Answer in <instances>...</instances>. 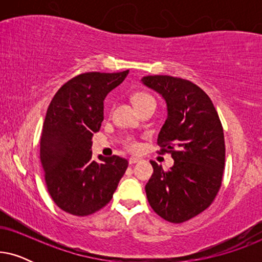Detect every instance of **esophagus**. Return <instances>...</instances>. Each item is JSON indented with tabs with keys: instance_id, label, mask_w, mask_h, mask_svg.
<instances>
[{
	"instance_id": "34e87169",
	"label": "esophagus",
	"mask_w": 262,
	"mask_h": 262,
	"mask_svg": "<svg viewBox=\"0 0 262 262\" xmlns=\"http://www.w3.org/2000/svg\"><path fill=\"white\" fill-rule=\"evenodd\" d=\"M139 161H141V159H138V157H130V159H128V163L130 164H135V163H137V162H139Z\"/></svg>"
}]
</instances>
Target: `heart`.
I'll list each match as a JSON object with an SVG mask.
<instances>
[{"label":"heart","instance_id":"b5f03b06","mask_svg":"<svg viewBox=\"0 0 262 262\" xmlns=\"http://www.w3.org/2000/svg\"><path fill=\"white\" fill-rule=\"evenodd\" d=\"M131 101L137 110H139L141 107L145 106V105H149V103H156L155 99H154L152 96L149 94V93L143 92V91L135 92L134 94L131 95ZM124 146L128 150V151L136 152L141 149L142 145L136 138H127L126 141L124 142Z\"/></svg>","mask_w":262,"mask_h":262}]
</instances>
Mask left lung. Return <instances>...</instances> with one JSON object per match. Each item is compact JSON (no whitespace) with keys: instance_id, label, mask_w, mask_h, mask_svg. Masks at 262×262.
I'll list each match as a JSON object with an SVG mask.
<instances>
[{"instance_id":"1","label":"left lung","mask_w":262,"mask_h":262,"mask_svg":"<svg viewBox=\"0 0 262 262\" xmlns=\"http://www.w3.org/2000/svg\"><path fill=\"white\" fill-rule=\"evenodd\" d=\"M143 83L163 96L168 117L157 144L170 154L168 170L150 161L154 173L145 185L151 209L170 223H184L205 211L222 185L225 163L223 126L209 95L184 78L154 75Z\"/></svg>"}]
</instances>
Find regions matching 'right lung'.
Here are the masks:
<instances>
[{
  "label": "right lung",
  "instance_id": "1",
  "mask_svg": "<svg viewBox=\"0 0 262 262\" xmlns=\"http://www.w3.org/2000/svg\"><path fill=\"white\" fill-rule=\"evenodd\" d=\"M121 73H84L58 89L42 125L40 161L48 191L59 209L88 216L112 199L128 166L113 155L92 160V137L103 120V100L127 76Z\"/></svg>",
  "mask_w": 262,
  "mask_h": 262
}]
</instances>
